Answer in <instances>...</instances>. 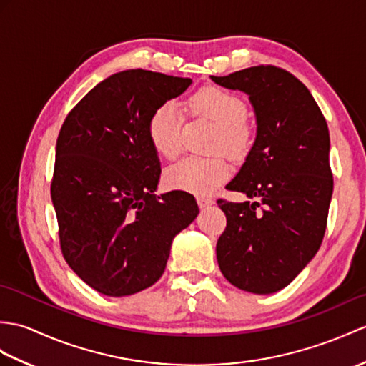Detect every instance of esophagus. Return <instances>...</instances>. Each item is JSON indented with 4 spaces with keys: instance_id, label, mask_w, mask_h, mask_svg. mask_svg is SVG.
Here are the masks:
<instances>
[{
    "instance_id": "esophagus-1",
    "label": "esophagus",
    "mask_w": 366,
    "mask_h": 366,
    "mask_svg": "<svg viewBox=\"0 0 366 366\" xmlns=\"http://www.w3.org/2000/svg\"><path fill=\"white\" fill-rule=\"evenodd\" d=\"M197 201H198V206L199 207H209V206H212V204L215 202L210 197H198Z\"/></svg>"
}]
</instances>
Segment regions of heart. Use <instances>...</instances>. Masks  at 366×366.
<instances>
[{"label":"heart","instance_id":"heart-1","mask_svg":"<svg viewBox=\"0 0 366 366\" xmlns=\"http://www.w3.org/2000/svg\"><path fill=\"white\" fill-rule=\"evenodd\" d=\"M185 112L192 117L207 118L215 123L210 135L209 151L218 154L209 157H189L172 167L167 173V181L174 189L194 194L214 192L229 177V164L219 152L229 157L242 159L249 151L252 143L251 127L246 122L244 101L222 87H202L187 98ZM182 114L172 101L160 104L148 120V137L160 156L174 159L181 151Z\"/></svg>","mask_w":366,"mask_h":366}]
</instances>
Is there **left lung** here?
<instances>
[{
	"label": "left lung",
	"instance_id": "left-lung-1",
	"mask_svg": "<svg viewBox=\"0 0 366 366\" xmlns=\"http://www.w3.org/2000/svg\"><path fill=\"white\" fill-rule=\"evenodd\" d=\"M210 78L249 95L257 120L256 142L226 185L248 201H217L227 219L218 265L240 290L274 293L305 268L326 232L334 190L326 118L309 89L279 66Z\"/></svg>",
	"mask_w": 366,
	"mask_h": 366
}]
</instances>
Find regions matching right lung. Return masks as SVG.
Returning <instances> with one entry per match:
<instances>
[{
	"label": "right lung",
	"mask_w": 366,
	"mask_h": 366,
	"mask_svg": "<svg viewBox=\"0 0 366 366\" xmlns=\"http://www.w3.org/2000/svg\"><path fill=\"white\" fill-rule=\"evenodd\" d=\"M192 84L126 70L93 87L66 115L56 144L51 199L68 265L107 296H129L164 274L174 237L198 215L193 194L156 197L151 114Z\"/></svg>",
	"instance_id": "right-lung-1"
}]
</instances>
